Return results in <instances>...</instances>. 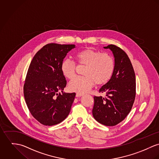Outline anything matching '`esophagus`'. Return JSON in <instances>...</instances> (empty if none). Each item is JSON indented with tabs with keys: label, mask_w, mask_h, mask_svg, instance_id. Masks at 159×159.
I'll return each mask as SVG.
<instances>
[{
	"label": "esophagus",
	"mask_w": 159,
	"mask_h": 159,
	"mask_svg": "<svg viewBox=\"0 0 159 159\" xmlns=\"http://www.w3.org/2000/svg\"><path fill=\"white\" fill-rule=\"evenodd\" d=\"M84 94H82V93H76V94H75V96L76 97H81V96H82Z\"/></svg>",
	"instance_id": "1"
}]
</instances>
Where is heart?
<instances>
[{
	"label": "heart",
	"mask_w": 159,
	"mask_h": 159,
	"mask_svg": "<svg viewBox=\"0 0 159 159\" xmlns=\"http://www.w3.org/2000/svg\"><path fill=\"white\" fill-rule=\"evenodd\" d=\"M78 63L85 65L84 77H77L69 84L71 91L84 93L92 88L95 84L102 85L111 79L115 69L113 58L108 53L100 52L91 48L83 49L75 54ZM76 64L70 59H65L61 64V71L64 77L72 79L76 72Z\"/></svg>",
	"instance_id": "1"
}]
</instances>
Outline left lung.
<instances>
[{
  "instance_id": "8db88e82",
  "label": "left lung",
  "mask_w": 159,
  "mask_h": 159,
  "mask_svg": "<svg viewBox=\"0 0 159 159\" xmlns=\"http://www.w3.org/2000/svg\"><path fill=\"white\" fill-rule=\"evenodd\" d=\"M104 49L111 51L115 58V69L110 80L99 89L106 97L94 96L92 110L94 119L107 126L121 123L130 111L135 93V75L130 60L119 47L110 44Z\"/></svg>"
}]
</instances>
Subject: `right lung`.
Returning <instances> with one entry per match:
<instances>
[{"mask_svg":"<svg viewBox=\"0 0 159 159\" xmlns=\"http://www.w3.org/2000/svg\"><path fill=\"white\" fill-rule=\"evenodd\" d=\"M74 44L50 43L34 57L24 85V95L32 115L40 123L51 126L69 115L75 93L63 92L66 85L61 64Z\"/></svg>","mask_w":159,"mask_h":159,"instance_id":"right-lung-1","label":"right lung"}]
</instances>
